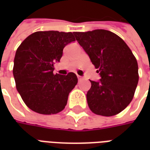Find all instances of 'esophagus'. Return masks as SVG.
<instances>
[{
  "instance_id": "34e87169",
  "label": "esophagus",
  "mask_w": 150,
  "mask_h": 150,
  "mask_svg": "<svg viewBox=\"0 0 150 150\" xmlns=\"http://www.w3.org/2000/svg\"><path fill=\"white\" fill-rule=\"evenodd\" d=\"M78 77V79H79V81H81V80L84 79V78L82 77V76H80V75H77Z\"/></svg>"
}]
</instances>
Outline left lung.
Instances as JSON below:
<instances>
[{
	"label": "left lung",
	"mask_w": 150,
	"mask_h": 150,
	"mask_svg": "<svg viewBox=\"0 0 150 150\" xmlns=\"http://www.w3.org/2000/svg\"><path fill=\"white\" fill-rule=\"evenodd\" d=\"M76 40L83 48L100 74L92 81L86 98L94 114L110 117L119 114L132 100L138 82L139 68L125 42L105 29L75 32Z\"/></svg>",
	"instance_id": "obj_1"
}]
</instances>
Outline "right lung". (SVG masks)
Masks as SVG:
<instances>
[{"instance_id": "right-lung-1", "label": "right lung", "mask_w": 150, "mask_h": 150, "mask_svg": "<svg viewBox=\"0 0 150 150\" xmlns=\"http://www.w3.org/2000/svg\"><path fill=\"white\" fill-rule=\"evenodd\" d=\"M74 33L40 31L31 34L16 50L13 75L16 89L26 106L41 114L63 110L78 82L75 73L54 75L63 49L75 40Z\"/></svg>"}]
</instances>
